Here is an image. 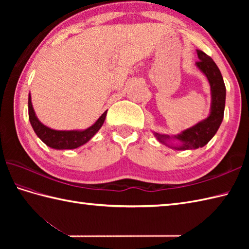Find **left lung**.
I'll return each mask as SVG.
<instances>
[{
    "mask_svg": "<svg viewBox=\"0 0 249 249\" xmlns=\"http://www.w3.org/2000/svg\"><path fill=\"white\" fill-rule=\"evenodd\" d=\"M199 61L196 63L198 70L206 77L211 89V107L208 118L184 129L177 135L160 134L153 131L161 144L177 151L196 150L204 146L217 133L224 119L226 104V87L219 68L203 51L197 50Z\"/></svg>",
    "mask_w": 249,
    "mask_h": 249,
    "instance_id": "obj_1",
    "label": "left lung"
}]
</instances>
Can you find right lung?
<instances>
[{"label": "right lung", "instance_id": "right-lung-1", "mask_svg": "<svg viewBox=\"0 0 249 249\" xmlns=\"http://www.w3.org/2000/svg\"><path fill=\"white\" fill-rule=\"evenodd\" d=\"M106 115H107V111H105L93 125L86 129H52L41 123L36 116L33 105H32L31 93L29 94V120L32 127H33L37 137L46 145L54 150H72L86 144L102 127L106 120Z\"/></svg>", "mask_w": 249, "mask_h": 249}]
</instances>
